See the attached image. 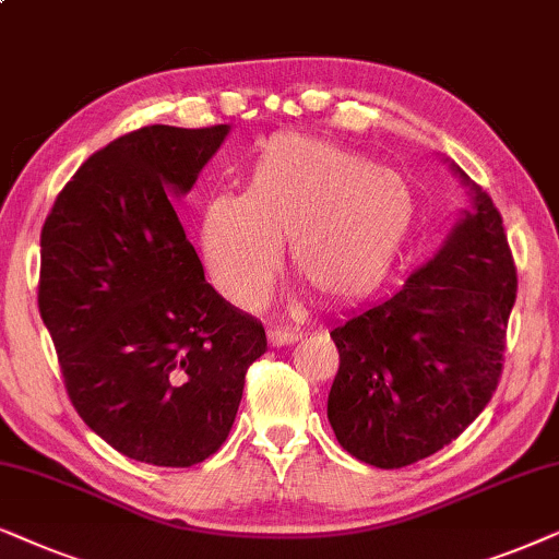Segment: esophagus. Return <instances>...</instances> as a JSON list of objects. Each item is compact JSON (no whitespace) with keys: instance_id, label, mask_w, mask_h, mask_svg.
<instances>
[{"instance_id":"1","label":"esophagus","mask_w":559,"mask_h":559,"mask_svg":"<svg viewBox=\"0 0 559 559\" xmlns=\"http://www.w3.org/2000/svg\"><path fill=\"white\" fill-rule=\"evenodd\" d=\"M299 337V330H278V326H271V330H267V342H271V345H292V342Z\"/></svg>"}]
</instances>
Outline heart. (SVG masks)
<instances>
[{"label": "heart", "instance_id": "obj_1", "mask_svg": "<svg viewBox=\"0 0 559 559\" xmlns=\"http://www.w3.org/2000/svg\"><path fill=\"white\" fill-rule=\"evenodd\" d=\"M414 222L406 178L332 140L284 132L260 145L242 193L204 199L199 250L214 288L240 309L271 292L284 240L311 292L347 301L383 284Z\"/></svg>", "mask_w": 559, "mask_h": 559}]
</instances>
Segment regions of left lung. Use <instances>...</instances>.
I'll list each match as a JSON object with an SVG mask.
<instances>
[{
  "label": "left lung",
  "mask_w": 559,
  "mask_h": 559,
  "mask_svg": "<svg viewBox=\"0 0 559 559\" xmlns=\"http://www.w3.org/2000/svg\"><path fill=\"white\" fill-rule=\"evenodd\" d=\"M450 168L471 210L396 294L330 332L340 370L326 419L349 455L383 471L457 440L501 378L516 267L488 193Z\"/></svg>",
  "instance_id": "8db88e82"
}]
</instances>
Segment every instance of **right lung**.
<instances>
[{"label": "right lung", "instance_id": "add662e5", "mask_svg": "<svg viewBox=\"0 0 559 559\" xmlns=\"http://www.w3.org/2000/svg\"><path fill=\"white\" fill-rule=\"evenodd\" d=\"M229 124H153L81 166L40 233L37 307L86 427L140 463L191 467L227 440L258 319L222 299L174 210Z\"/></svg>", "mask_w": 559, "mask_h": 559}]
</instances>
